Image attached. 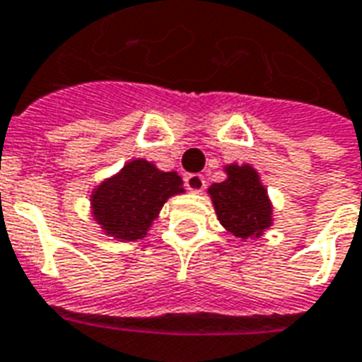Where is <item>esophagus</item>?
I'll list each match as a JSON object with an SVG mask.
<instances>
[{
  "label": "esophagus",
  "instance_id": "esophagus-1",
  "mask_svg": "<svg viewBox=\"0 0 362 362\" xmlns=\"http://www.w3.org/2000/svg\"><path fill=\"white\" fill-rule=\"evenodd\" d=\"M184 182H186V188L189 192H204L205 188V178L202 174H188Z\"/></svg>",
  "mask_w": 362,
  "mask_h": 362
}]
</instances>
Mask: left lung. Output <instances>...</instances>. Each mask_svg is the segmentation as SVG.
<instances>
[{
    "instance_id": "1",
    "label": "left lung",
    "mask_w": 362,
    "mask_h": 362,
    "mask_svg": "<svg viewBox=\"0 0 362 362\" xmlns=\"http://www.w3.org/2000/svg\"><path fill=\"white\" fill-rule=\"evenodd\" d=\"M227 178L207 188L217 219L238 240L264 236L273 225V204L258 170L248 163L225 165Z\"/></svg>"
}]
</instances>
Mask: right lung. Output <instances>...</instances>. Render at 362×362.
I'll return each mask as SVG.
<instances>
[{
  "label": "right lung",
  "mask_w": 362,
  "mask_h": 362,
  "mask_svg": "<svg viewBox=\"0 0 362 362\" xmlns=\"http://www.w3.org/2000/svg\"><path fill=\"white\" fill-rule=\"evenodd\" d=\"M178 173H165L145 158H132L90 192V213L106 236L119 243L141 240L163 205L184 194Z\"/></svg>",
  "instance_id": "1"
}]
</instances>
